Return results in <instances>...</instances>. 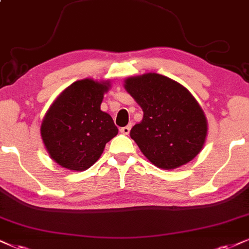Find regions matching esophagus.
Wrapping results in <instances>:
<instances>
[{"mask_svg":"<svg viewBox=\"0 0 249 249\" xmlns=\"http://www.w3.org/2000/svg\"><path fill=\"white\" fill-rule=\"evenodd\" d=\"M130 130H131V126H124V127H122L119 131H121V133L127 135L128 133H130Z\"/></svg>","mask_w":249,"mask_h":249,"instance_id":"obj_1","label":"esophagus"}]
</instances>
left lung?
<instances>
[{
    "instance_id": "left-lung-1",
    "label": "left lung",
    "mask_w": 249,
    "mask_h": 249,
    "mask_svg": "<svg viewBox=\"0 0 249 249\" xmlns=\"http://www.w3.org/2000/svg\"><path fill=\"white\" fill-rule=\"evenodd\" d=\"M124 87L143 111L130 135L154 165L179 168L201 152L208 125L187 88L159 73L130 77Z\"/></svg>"
}]
</instances>
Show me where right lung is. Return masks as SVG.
I'll use <instances>...</instances> for the list:
<instances>
[{
	"label": "right lung",
	"instance_id": "right-lung-1",
	"mask_svg": "<svg viewBox=\"0 0 249 249\" xmlns=\"http://www.w3.org/2000/svg\"><path fill=\"white\" fill-rule=\"evenodd\" d=\"M109 81L78 80L50 106L41 124V138L52 160L63 168L84 171L100 159L118 128L101 110Z\"/></svg>",
	"mask_w": 249,
	"mask_h": 249
}]
</instances>
